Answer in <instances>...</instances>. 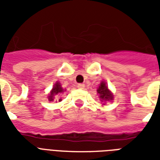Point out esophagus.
<instances>
[{"label": "esophagus", "instance_id": "34e87169", "mask_svg": "<svg viewBox=\"0 0 160 160\" xmlns=\"http://www.w3.org/2000/svg\"><path fill=\"white\" fill-rule=\"evenodd\" d=\"M77 87L79 88V89H84L85 88V84H82V83H80L77 85Z\"/></svg>", "mask_w": 160, "mask_h": 160}]
</instances>
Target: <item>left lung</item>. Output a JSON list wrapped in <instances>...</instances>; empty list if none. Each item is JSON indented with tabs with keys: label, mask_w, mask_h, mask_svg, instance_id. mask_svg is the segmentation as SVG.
I'll use <instances>...</instances> for the list:
<instances>
[{
	"label": "left lung",
	"mask_w": 160,
	"mask_h": 160,
	"mask_svg": "<svg viewBox=\"0 0 160 160\" xmlns=\"http://www.w3.org/2000/svg\"><path fill=\"white\" fill-rule=\"evenodd\" d=\"M98 93L99 94V97H100L101 100L103 102V100H112L113 98V95L111 94L110 90L108 89V87L106 86V83L102 81L100 83V86L98 88Z\"/></svg>",
	"instance_id": "8db88e82"
}]
</instances>
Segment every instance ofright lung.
<instances>
[{
	"label": "right lung",
	"instance_id": "1",
	"mask_svg": "<svg viewBox=\"0 0 160 160\" xmlns=\"http://www.w3.org/2000/svg\"><path fill=\"white\" fill-rule=\"evenodd\" d=\"M63 89L62 88V87H61V85H60V83H58V82H56V84L54 86V87H53L52 91L50 92V94H49V101H53L54 100V96H56V95H57V94L61 93V92H63Z\"/></svg>",
	"mask_w": 160,
	"mask_h": 160
}]
</instances>
